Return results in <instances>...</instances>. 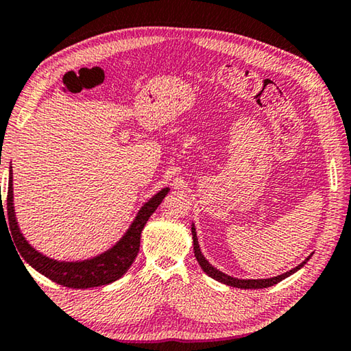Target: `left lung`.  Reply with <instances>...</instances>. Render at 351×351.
Segmentation results:
<instances>
[{
  "mask_svg": "<svg viewBox=\"0 0 351 351\" xmlns=\"http://www.w3.org/2000/svg\"><path fill=\"white\" fill-rule=\"evenodd\" d=\"M192 235H193V251H195V257H197L198 263L201 266V269H203L207 276L215 278V280L221 282L224 285H229V287H234V288H241V289H260V288H268V287H272V285H276L278 282H282L283 278L289 277L291 274H294L295 271H299L302 266H304L308 260L311 258V255L308 257L305 261H302V263L299 266H295L294 269H291L288 272H285V274L282 276H277V277H272V278H258V280H241V278H235V277H230L228 274H224V272L218 271L217 268H213V266L209 263L204 258V255L201 254V249H199V245H198V239H197V230H195V226L192 224Z\"/></svg>",
  "mask_w": 351,
  "mask_h": 351,
  "instance_id": "8db88e82",
  "label": "left lung"
}]
</instances>
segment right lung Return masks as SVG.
Segmentation results:
<instances>
[{
    "label": "right lung",
    "instance_id": "1",
    "mask_svg": "<svg viewBox=\"0 0 351 351\" xmlns=\"http://www.w3.org/2000/svg\"><path fill=\"white\" fill-rule=\"evenodd\" d=\"M170 189H162L154 197L147 201V203L141 207L138 217L130 226L127 234L119 240L114 246L108 251L97 255V257L83 260V261H57L52 260L46 255L40 254L38 251L29 245L25 240V237L20 232L19 223H16L15 212H14V189H12V173L9 175V187H8V198H5V210H8V224L12 234V239L16 249H19L23 260H26L34 269L41 272L45 277L51 278L52 282L68 288L75 289H85V288H94L102 287V285H108L111 282L121 278L125 274L127 269L132 266L139 252L141 246V232L144 229L148 218L152 213L158 209V206L162 203L165 195L169 193ZM3 204V201H1ZM4 215V209L1 206L0 209V218ZM5 221V218H4Z\"/></svg>",
    "mask_w": 351,
    "mask_h": 351
}]
</instances>
